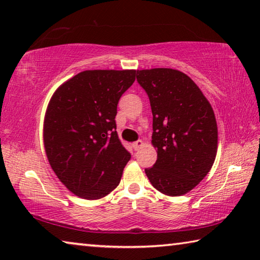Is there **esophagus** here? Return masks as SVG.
<instances>
[{
	"label": "esophagus",
	"instance_id": "1",
	"mask_svg": "<svg viewBox=\"0 0 260 260\" xmlns=\"http://www.w3.org/2000/svg\"><path fill=\"white\" fill-rule=\"evenodd\" d=\"M132 146H133V149L136 151V150H139V149L142 148L143 142L141 140H138V141H136V142H134L133 144H132Z\"/></svg>",
	"mask_w": 260,
	"mask_h": 260
}]
</instances>
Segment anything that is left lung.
<instances>
[{"label":"left lung","instance_id":"obj_1","mask_svg":"<svg viewBox=\"0 0 260 260\" xmlns=\"http://www.w3.org/2000/svg\"><path fill=\"white\" fill-rule=\"evenodd\" d=\"M152 111L157 160L146 169L158 191L180 196L195 188L212 167L218 128L213 109L187 74L173 69L136 71Z\"/></svg>","mask_w":260,"mask_h":260}]
</instances>
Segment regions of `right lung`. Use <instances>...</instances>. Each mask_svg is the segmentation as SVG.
I'll return each instance as SVG.
<instances>
[{
	"label": "right lung",
	"mask_w": 260,
	"mask_h": 260,
	"mask_svg": "<svg viewBox=\"0 0 260 260\" xmlns=\"http://www.w3.org/2000/svg\"><path fill=\"white\" fill-rule=\"evenodd\" d=\"M135 74V70L80 72L58 87L48 104L43 125L48 160L57 178L81 199L111 192L131 159L114 118Z\"/></svg>",
	"instance_id": "obj_1"
}]
</instances>
